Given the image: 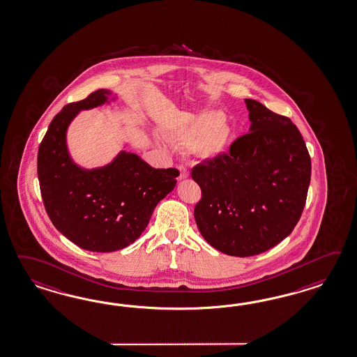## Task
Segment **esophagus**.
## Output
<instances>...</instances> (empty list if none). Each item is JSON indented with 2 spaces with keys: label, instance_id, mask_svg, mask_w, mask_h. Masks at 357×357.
<instances>
[{
  "label": "esophagus",
  "instance_id": "esophagus-1",
  "mask_svg": "<svg viewBox=\"0 0 357 357\" xmlns=\"http://www.w3.org/2000/svg\"><path fill=\"white\" fill-rule=\"evenodd\" d=\"M178 170H179V175H178V181H183V179L188 178V175H190V172H188V169H187L185 166L178 165Z\"/></svg>",
  "mask_w": 357,
  "mask_h": 357
}]
</instances>
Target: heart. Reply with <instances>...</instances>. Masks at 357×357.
<instances>
[{
    "label": "heart",
    "instance_id": "heart-1",
    "mask_svg": "<svg viewBox=\"0 0 357 357\" xmlns=\"http://www.w3.org/2000/svg\"><path fill=\"white\" fill-rule=\"evenodd\" d=\"M176 143L190 144L192 152L201 160H213L226 149L231 137V129L220 114L214 112L199 114L170 131Z\"/></svg>",
    "mask_w": 357,
    "mask_h": 357
}]
</instances>
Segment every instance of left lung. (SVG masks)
<instances>
[{
    "label": "left lung",
    "instance_id": "left-lung-1",
    "mask_svg": "<svg viewBox=\"0 0 357 357\" xmlns=\"http://www.w3.org/2000/svg\"><path fill=\"white\" fill-rule=\"evenodd\" d=\"M250 131L192 169L200 185L195 220L208 243L234 257L267 252L291 234L305 209L311 157L291 120L245 99Z\"/></svg>",
    "mask_w": 357,
    "mask_h": 357
}]
</instances>
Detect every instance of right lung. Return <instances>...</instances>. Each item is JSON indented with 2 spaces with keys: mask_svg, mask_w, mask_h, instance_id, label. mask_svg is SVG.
<instances>
[{
  "mask_svg": "<svg viewBox=\"0 0 357 357\" xmlns=\"http://www.w3.org/2000/svg\"><path fill=\"white\" fill-rule=\"evenodd\" d=\"M109 94L99 89L64 105L50 122L37 156L41 196L52 225L90 252H114L134 243L179 175L174 167L155 169L125 151L100 169L82 170L72 162L66 146L70 122L79 109L103 105Z\"/></svg>",
  "mask_w": 357,
  "mask_h": 357,
  "instance_id": "add662e5",
  "label": "right lung"
}]
</instances>
